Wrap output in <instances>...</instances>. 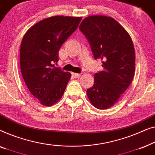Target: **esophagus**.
Returning <instances> with one entry per match:
<instances>
[{"mask_svg":"<svg viewBox=\"0 0 155 155\" xmlns=\"http://www.w3.org/2000/svg\"><path fill=\"white\" fill-rule=\"evenodd\" d=\"M71 75L74 78H79L81 77V74H77V73H71Z\"/></svg>","mask_w":155,"mask_h":155,"instance_id":"esophagus-1","label":"esophagus"}]
</instances>
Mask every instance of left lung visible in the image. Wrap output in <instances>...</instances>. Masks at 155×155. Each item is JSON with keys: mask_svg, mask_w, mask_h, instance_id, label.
I'll return each mask as SVG.
<instances>
[{"mask_svg": "<svg viewBox=\"0 0 155 155\" xmlns=\"http://www.w3.org/2000/svg\"><path fill=\"white\" fill-rule=\"evenodd\" d=\"M95 60H102L104 70L95 74L94 84L86 91L95 108L112 107L128 88L134 77L135 56L132 39L112 17L93 15L79 26Z\"/></svg>", "mask_w": 155, "mask_h": 155, "instance_id": "obj_1", "label": "left lung"}]
</instances>
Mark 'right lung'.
Returning a JSON list of instances; mask_svg holds the SVG:
<instances>
[{"instance_id":"1","label":"right lung","mask_w":155,"mask_h":155,"mask_svg":"<svg viewBox=\"0 0 155 155\" xmlns=\"http://www.w3.org/2000/svg\"><path fill=\"white\" fill-rule=\"evenodd\" d=\"M81 17L53 16L35 24L20 47L21 72L29 92L44 106H52L64 94L71 74L55 67L63 43L77 29Z\"/></svg>"}]
</instances>
